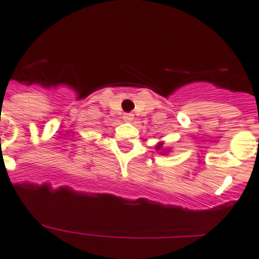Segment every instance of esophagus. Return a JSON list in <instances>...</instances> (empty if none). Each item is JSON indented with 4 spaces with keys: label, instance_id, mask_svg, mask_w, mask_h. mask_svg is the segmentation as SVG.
Wrapping results in <instances>:
<instances>
[{
    "label": "esophagus",
    "instance_id": "obj_1",
    "mask_svg": "<svg viewBox=\"0 0 259 259\" xmlns=\"http://www.w3.org/2000/svg\"><path fill=\"white\" fill-rule=\"evenodd\" d=\"M133 118H135V116H133L132 113H124L123 114L124 122H132Z\"/></svg>",
    "mask_w": 259,
    "mask_h": 259
}]
</instances>
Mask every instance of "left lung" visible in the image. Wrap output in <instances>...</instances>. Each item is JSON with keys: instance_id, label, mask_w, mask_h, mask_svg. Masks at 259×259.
<instances>
[{"instance_id": "obj_1", "label": "left lung", "mask_w": 259, "mask_h": 259, "mask_svg": "<svg viewBox=\"0 0 259 259\" xmlns=\"http://www.w3.org/2000/svg\"><path fill=\"white\" fill-rule=\"evenodd\" d=\"M161 147H162V143H158L157 146H156V150H161ZM165 152V151H163Z\"/></svg>"}]
</instances>
